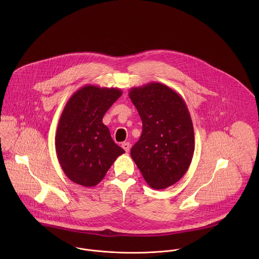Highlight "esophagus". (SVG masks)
I'll list each match as a JSON object with an SVG mask.
<instances>
[{"mask_svg":"<svg viewBox=\"0 0 259 259\" xmlns=\"http://www.w3.org/2000/svg\"><path fill=\"white\" fill-rule=\"evenodd\" d=\"M121 148L124 149L125 152H128V151H130V148H131V145H130V143H123V144L121 145Z\"/></svg>","mask_w":259,"mask_h":259,"instance_id":"obj_1","label":"esophagus"}]
</instances>
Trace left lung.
<instances>
[{
  "mask_svg": "<svg viewBox=\"0 0 259 259\" xmlns=\"http://www.w3.org/2000/svg\"><path fill=\"white\" fill-rule=\"evenodd\" d=\"M128 96L143 121L142 136L131 150L132 158L151 188L177 184L194 152L193 125L184 99L156 81L131 89Z\"/></svg>",
  "mask_w": 259,
  "mask_h": 259,
  "instance_id": "8db88e82",
  "label": "left lung"
}]
</instances>
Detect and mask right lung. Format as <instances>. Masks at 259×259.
Segmentation results:
<instances>
[{
	"label": "right lung",
	"instance_id": "1",
	"mask_svg": "<svg viewBox=\"0 0 259 259\" xmlns=\"http://www.w3.org/2000/svg\"><path fill=\"white\" fill-rule=\"evenodd\" d=\"M117 88L87 84L77 90L61 114L56 151L65 175L76 185L92 187L105 178L124 150L103 123L105 113L121 96Z\"/></svg>",
	"mask_w": 259,
	"mask_h": 259
}]
</instances>
